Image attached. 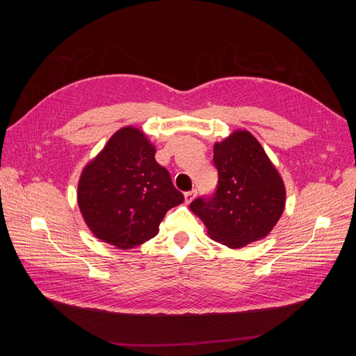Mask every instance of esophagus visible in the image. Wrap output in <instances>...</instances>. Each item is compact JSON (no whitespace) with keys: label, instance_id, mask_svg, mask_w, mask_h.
Returning a JSON list of instances; mask_svg holds the SVG:
<instances>
[{"label":"esophagus","instance_id":"1","mask_svg":"<svg viewBox=\"0 0 356 356\" xmlns=\"http://www.w3.org/2000/svg\"><path fill=\"white\" fill-rule=\"evenodd\" d=\"M195 194H197V191H195V190H191V191L184 193V201H186V204H188V202H191V201L194 200Z\"/></svg>","mask_w":356,"mask_h":356}]
</instances>
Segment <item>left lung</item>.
Returning <instances> with one entry per match:
<instances>
[{
  "mask_svg": "<svg viewBox=\"0 0 356 356\" xmlns=\"http://www.w3.org/2000/svg\"><path fill=\"white\" fill-rule=\"evenodd\" d=\"M213 162L216 193L191 201L190 210L228 248L265 238L283 214L286 188L261 143L248 131H235L214 145Z\"/></svg>",
  "mask_w": 356,
  "mask_h": 356,
  "instance_id": "left-lung-1",
  "label": "left lung"
}]
</instances>
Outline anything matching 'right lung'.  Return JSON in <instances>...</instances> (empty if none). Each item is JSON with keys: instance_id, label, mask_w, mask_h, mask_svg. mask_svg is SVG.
Returning <instances> with one entry per match:
<instances>
[{"instance_id": "obj_1", "label": "right lung", "mask_w": 356, "mask_h": 356, "mask_svg": "<svg viewBox=\"0 0 356 356\" xmlns=\"http://www.w3.org/2000/svg\"><path fill=\"white\" fill-rule=\"evenodd\" d=\"M155 154L142 131L125 127L84 168L77 201L95 238L135 248L158 235L165 214L184 201Z\"/></svg>"}]
</instances>
